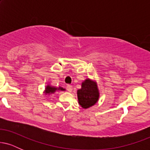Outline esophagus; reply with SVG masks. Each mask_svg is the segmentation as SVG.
<instances>
[{"instance_id": "obj_1", "label": "esophagus", "mask_w": 150, "mask_h": 150, "mask_svg": "<svg viewBox=\"0 0 150 150\" xmlns=\"http://www.w3.org/2000/svg\"><path fill=\"white\" fill-rule=\"evenodd\" d=\"M66 88H67V90H68L69 92H72V90H73V87H72V86L70 85H67Z\"/></svg>"}]
</instances>
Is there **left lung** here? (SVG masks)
<instances>
[{
  "label": "left lung",
  "instance_id": "1",
  "mask_svg": "<svg viewBox=\"0 0 150 150\" xmlns=\"http://www.w3.org/2000/svg\"><path fill=\"white\" fill-rule=\"evenodd\" d=\"M99 96L97 85L89 79L84 81L82 83V88L77 90L79 104L84 108H87L95 104Z\"/></svg>",
  "mask_w": 150,
  "mask_h": 150
}]
</instances>
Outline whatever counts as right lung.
<instances>
[{"instance_id": "add662e5", "label": "right lung", "mask_w": 150, "mask_h": 150, "mask_svg": "<svg viewBox=\"0 0 150 150\" xmlns=\"http://www.w3.org/2000/svg\"><path fill=\"white\" fill-rule=\"evenodd\" d=\"M57 89H61V90L63 91L65 90V89L62 88V87H59V88L57 89L56 88V87H51V86H47L46 88V94H50V93H54L56 92V90H57Z\"/></svg>"}]
</instances>
